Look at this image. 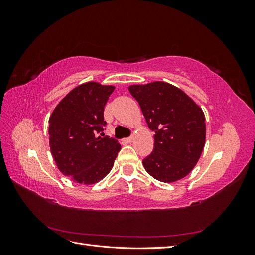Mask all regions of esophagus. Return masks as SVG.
I'll use <instances>...</instances> for the list:
<instances>
[{"label": "esophagus", "mask_w": 255, "mask_h": 255, "mask_svg": "<svg viewBox=\"0 0 255 255\" xmlns=\"http://www.w3.org/2000/svg\"><path fill=\"white\" fill-rule=\"evenodd\" d=\"M123 141H125V142H132V141H133V137L125 138V139H123Z\"/></svg>", "instance_id": "obj_1"}]
</instances>
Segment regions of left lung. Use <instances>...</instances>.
<instances>
[{"label":"left lung","instance_id":"obj_1","mask_svg":"<svg viewBox=\"0 0 255 255\" xmlns=\"http://www.w3.org/2000/svg\"><path fill=\"white\" fill-rule=\"evenodd\" d=\"M146 125L155 132L154 150L142 165L154 179L173 183L189 174L205 145V116L194 100L173 85L156 81L130 85Z\"/></svg>","mask_w":255,"mask_h":255}]
</instances>
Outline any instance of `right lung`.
<instances>
[{"label":"right lung","mask_w":255,"mask_h":255,"mask_svg":"<svg viewBox=\"0 0 255 255\" xmlns=\"http://www.w3.org/2000/svg\"><path fill=\"white\" fill-rule=\"evenodd\" d=\"M113 85L87 82L73 88L49 119V143L59 171L79 184L91 185L110 173L121 149L104 136V106Z\"/></svg>","instance_id":"add662e5"}]
</instances>
